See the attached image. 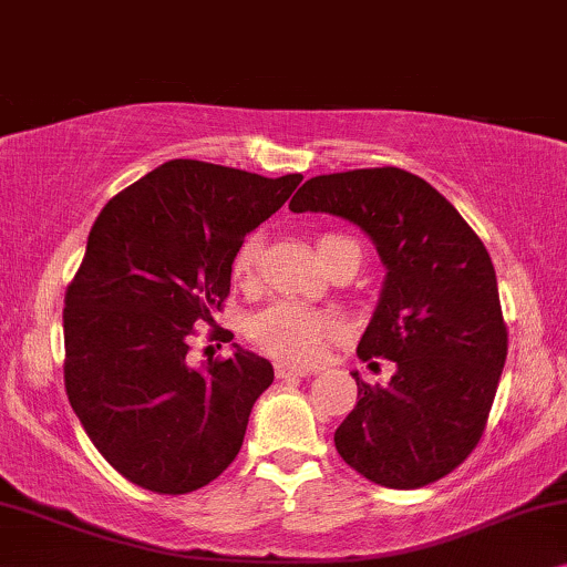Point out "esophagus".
Here are the masks:
<instances>
[{
	"label": "esophagus",
	"mask_w": 567,
	"mask_h": 567,
	"mask_svg": "<svg viewBox=\"0 0 567 567\" xmlns=\"http://www.w3.org/2000/svg\"><path fill=\"white\" fill-rule=\"evenodd\" d=\"M275 373H277V379L290 381V379H306V375H311L313 371H308V368L290 365V362H275Z\"/></svg>",
	"instance_id": "1"
}]
</instances>
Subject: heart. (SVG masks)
<instances>
[{"instance_id": "obj_1", "label": "heart", "mask_w": 567, "mask_h": 567, "mask_svg": "<svg viewBox=\"0 0 567 567\" xmlns=\"http://www.w3.org/2000/svg\"><path fill=\"white\" fill-rule=\"evenodd\" d=\"M261 248L264 240L259 233L246 236L236 256H233V277L240 279V282L251 279L256 275V267H259ZM344 248H352L360 259V246L352 238L342 236V233H321V236H316V254H319L323 267ZM331 331H334V321L327 313L311 311V308L290 303V300H279V303L261 308L259 313L248 319V337L264 352L275 354L282 362H292V365L311 362L321 352Z\"/></svg>"}]
</instances>
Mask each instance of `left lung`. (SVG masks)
<instances>
[{
    "label": "left lung",
    "instance_id": "obj_1",
    "mask_svg": "<svg viewBox=\"0 0 567 567\" xmlns=\"http://www.w3.org/2000/svg\"><path fill=\"white\" fill-rule=\"evenodd\" d=\"M290 209L358 225L386 267L358 354L396 371L386 386L352 373L358 404L334 433L339 456L394 489L446 477L477 446L508 354L487 248L446 196L402 168L316 176Z\"/></svg>",
    "mask_w": 567,
    "mask_h": 567
}]
</instances>
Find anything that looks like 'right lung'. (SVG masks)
Here are the masks:
<instances>
[{
  "instance_id": "obj_1",
  "label": "right lung",
  "mask_w": 567,
  "mask_h": 567,
  "mask_svg": "<svg viewBox=\"0 0 567 567\" xmlns=\"http://www.w3.org/2000/svg\"><path fill=\"white\" fill-rule=\"evenodd\" d=\"M300 181L168 161L97 215L64 298V386L93 446L134 485L192 493L244 446L275 368L238 344L228 360L194 368L188 339L199 323H215L246 233Z\"/></svg>"
}]
</instances>
